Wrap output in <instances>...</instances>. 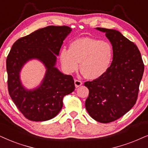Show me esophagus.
<instances>
[{
	"instance_id": "obj_1",
	"label": "esophagus",
	"mask_w": 148,
	"mask_h": 148,
	"mask_svg": "<svg viewBox=\"0 0 148 148\" xmlns=\"http://www.w3.org/2000/svg\"><path fill=\"white\" fill-rule=\"evenodd\" d=\"M74 84H75L76 88H78V87H79L80 86H81L82 85H83V83H82L80 80L76 79L75 80H74Z\"/></svg>"
}]
</instances>
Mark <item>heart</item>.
Instances as JSON below:
<instances>
[{"instance_id":"1","label":"heart","mask_w":148,"mask_h":148,"mask_svg":"<svg viewBox=\"0 0 148 148\" xmlns=\"http://www.w3.org/2000/svg\"><path fill=\"white\" fill-rule=\"evenodd\" d=\"M113 55V48L109 43L83 37L73 41L69 49L62 48L59 57L66 72L72 73L77 70L80 61V70L85 77L96 79L107 71Z\"/></svg>"}]
</instances>
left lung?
<instances>
[{
	"mask_svg": "<svg viewBox=\"0 0 148 148\" xmlns=\"http://www.w3.org/2000/svg\"><path fill=\"white\" fill-rule=\"evenodd\" d=\"M113 46V61L100 78L84 83L89 89L85 107L93 119L110 123L120 118L135 104L144 64L137 46L113 29L98 27Z\"/></svg>",
	"mask_w": 148,
	"mask_h": 148,
	"instance_id": "obj_1",
	"label": "left lung"
}]
</instances>
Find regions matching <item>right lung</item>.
<instances>
[{"instance_id": "1", "label": "right lung", "mask_w": 148, "mask_h": 148, "mask_svg": "<svg viewBox=\"0 0 148 148\" xmlns=\"http://www.w3.org/2000/svg\"><path fill=\"white\" fill-rule=\"evenodd\" d=\"M68 26H48L18 39L7 56L6 65L9 96L26 118L42 121L55 117L63 106V97L75 89L71 75L63 74L55 68L63 40L71 32ZM44 63L46 74L40 86L27 90L21 85L19 72L30 59Z\"/></svg>"}]
</instances>
